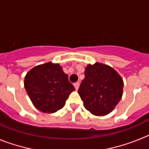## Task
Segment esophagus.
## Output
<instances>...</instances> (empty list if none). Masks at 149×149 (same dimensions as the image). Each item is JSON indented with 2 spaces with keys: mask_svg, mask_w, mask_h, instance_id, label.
<instances>
[{
  "mask_svg": "<svg viewBox=\"0 0 149 149\" xmlns=\"http://www.w3.org/2000/svg\"><path fill=\"white\" fill-rule=\"evenodd\" d=\"M74 88H75L76 90H77V89H79V86H80V83L76 82L75 84H74Z\"/></svg>",
  "mask_w": 149,
  "mask_h": 149,
  "instance_id": "1",
  "label": "esophagus"
}]
</instances>
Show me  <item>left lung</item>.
Instances as JSON below:
<instances>
[{
    "mask_svg": "<svg viewBox=\"0 0 149 149\" xmlns=\"http://www.w3.org/2000/svg\"><path fill=\"white\" fill-rule=\"evenodd\" d=\"M84 74L78 89L84 107L95 116L111 113L123 94L122 77L114 68L100 63L86 65Z\"/></svg>",
    "mask_w": 149,
    "mask_h": 149,
    "instance_id": "obj_1",
    "label": "left lung"
}]
</instances>
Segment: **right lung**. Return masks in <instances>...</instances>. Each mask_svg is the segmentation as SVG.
<instances>
[{
    "instance_id": "1",
    "label": "right lung",
    "mask_w": 149,
    "mask_h": 149,
    "mask_svg": "<svg viewBox=\"0 0 149 149\" xmlns=\"http://www.w3.org/2000/svg\"><path fill=\"white\" fill-rule=\"evenodd\" d=\"M24 84L34 107L47 113L63 108L69 94L75 90L62 66L51 62L30 69Z\"/></svg>"
}]
</instances>
